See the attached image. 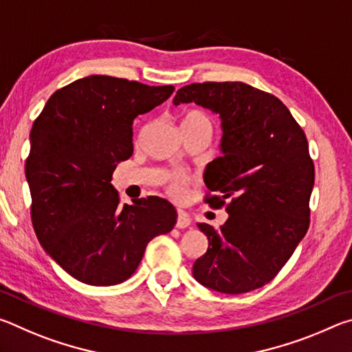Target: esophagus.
Instances as JSON below:
<instances>
[{
  "label": "esophagus",
  "instance_id": "34e87169",
  "mask_svg": "<svg viewBox=\"0 0 352 352\" xmlns=\"http://www.w3.org/2000/svg\"><path fill=\"white\" fill-rule=\"evenodd\" d=\"M189 225H190V217L188 216L186 212H183V211H178L177 223H175L177 228H178V230H184V228H188Z\"/></svg>",
  "mask_w": 352,
  "mask_h": 352
}]
</instances>
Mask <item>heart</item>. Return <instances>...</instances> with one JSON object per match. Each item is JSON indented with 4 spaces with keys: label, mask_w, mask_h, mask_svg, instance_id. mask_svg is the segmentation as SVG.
<instances>
[{
    "label": "heart",
    "mask_w": 352,
    "mask_h": 352,
    "mask_svg": "<svg viewBox=\"0 0 352 352\" xmlns=\"http://www.w3.org/2000/svg\"><path fill=\"white\" fill-rule=\"evenodd\" d=\"M210 122V119L206 118V115H204L201 111H189L186 116H184L183 122ZM189 183V175L184 174V172H175L172 174L170 180H169V192L174 195V197L180 199L182 195L184 194V186Z\"/></svg>",
    "instance_id": "1"
}]
</instances>
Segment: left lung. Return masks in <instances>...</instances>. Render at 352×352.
Masks as SVG:
<instances>
[{
    "instance_id": "obj_1",
    "label": "left lung",
    "mask_w": 352,
    "mask_h": 352,
    "mask_svg": "<svg viewBox=\"0 0 352 352\" xmlns=\"http://www.w3.org/2000/svg\"><path fill=\"white\" fill-rule=\"evenodd\" d=\"M189 102L220 118L222 155L205 180L216 195L205 201L228 212L220 228L199 223L208 250L192 275L220 294H245L270 283L307 233L315 168L306 135L281 100L243 82L190 83L174 98Z\"/></svg>"
}]
</instances>
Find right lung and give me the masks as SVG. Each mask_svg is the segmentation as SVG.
<instances>
[{
	"label": "right lung",
	"mask_w": 352,
	"mask_h": 352,
	"mask_svg": "<svg viewBox=\"0 0 352 352\" xmlns=\"http://www.w3.org/2000/svg\"><path fill=\"white\" fill-rule=\"evenodd\" d=\"M174 90L94 74L57 90L34 121L25 168L32 225L45 252L77 281H126L147 243L174 228L168 200L119 205L111 184L118 163L133 153L135 118Z\"/></svg>",
	"instance_id": "1"
}]
</instances>
